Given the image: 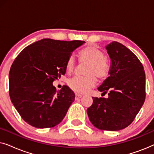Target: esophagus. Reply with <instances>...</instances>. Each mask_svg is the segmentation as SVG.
Listing matches in <instances>:
<instances>
[{
	"mask_svg": "<svg viewBox=\"0 0 154 154\" xmlns=\"http://www.w3.org/2000/svg\"><path fill=\"white\" fill-rule=\"evenodd\" d=\"M82 97V95L81 94H75V99H76V100H78V99H80V98H81Z\"/></svg>",
	"mask_w": 154,
	"mask_h": 154,
	"instance_id": "obj_1",
	"label": "esophagus"
}]
</instances>
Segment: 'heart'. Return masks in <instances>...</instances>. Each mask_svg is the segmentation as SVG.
Returning a JSON list of instances; mask_svg holds the SVG:
<instances>
[{
  "instance_id": "heart-1",
  "label": "heart",
  "mask_w": 154,
  "mask_h": 154,
  "mask_svg": "<svg viewBox=\"0 0 154 154\" xmlns=\"http://www.w3.org/2000/svg\"><path fill=\"white\" fill-rule=\"evenodd\" d=\"M79 56L81 61L88 63L85 70V74L87 75L71 78L68 81V85L76 93L83 94L95 85V76L102 79L108 75L109 64L102 50L95 45H90L85 48L80 52ZM75 65L74 57L73 56L69 57L66 64L67 72H72Z\"/></svg>"
}]
</instances>
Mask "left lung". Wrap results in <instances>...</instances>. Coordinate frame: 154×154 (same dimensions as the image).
<instances>
[{"mask_svg": "<svg viewBox=\"0 0 154 154\" xmlns=\"http://www.w3.org/2000/svg\"><path fill=\"white\" fill-rule=\"evenodd\" d=\"M111 59L109 76L98 88L108 98L92 97L87 109L94 127L118 131L132 123L145 100L146 78L142 63L123 44L113 41L106 46Z\"/></svg>", "mask_w": 154, "mask_h": 154, "instance_id": "1", "label": "left lung"}]
</instances>
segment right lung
Masks as SVG:
<instances>
[{"label": "right lung", "instance_id": "right-lung-1", "mask_svg": "<svg viewBox=\"0 0 154 154\" xmlns=\"http://www.w3.org/2000/svg\"><path fill=\"white\" fill-rule=\"evenodd\" d=\"M85 43L44 38L18 54L10 70L9 93L25 122L37 128H48L62 121L75 94L67 85L57 91L52 83L65 74L69 57Z\"/></svg>", "mask_w": 154, "mask_h": 154}]
</instances>
